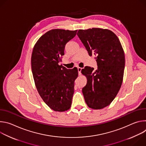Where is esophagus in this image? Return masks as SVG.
Wrapping results in <instances>:
<instances>
[{"label": "esophagus", "mask_w": 146, "mask_h": 146, "mask_svg": "<svg viewBox=\"0 0 146 146\" xmlns=\"http://www.w3.org/2000/svg\"><path fill=\"white\" fill-rule=\"evenodd\" d=\"M77 69H78V75H81V71L82 70V68H77Z\"/></svg>", "instance_id": "1"}]
</instances>
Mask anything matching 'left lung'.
<instances>
[{
  "label": "left lung",
  "instance_id": "8db88e82",
  "mask_svg": "<svg viewBox=\"0 0 146 146\" xmlns=\"http://www.w3.org/2000/svg\"><path fill=\"white\" fill-rule=\"evenodd\" d=\"M77 35L90 56H95L98 65L95 70L89 66L82 69L87 78L82 94L89 108L101 109L110 105L121 87L124 52L118 37L109 29H80Z\"/></svg>",
  "mask_w": 146,
  "mask_h": 146
}]
</instances>
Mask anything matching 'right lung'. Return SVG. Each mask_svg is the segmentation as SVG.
Returning <instances> with one entry per match:
<instances>
[{"label": "right lung", "instance_id": "add662e5", "mask_svg": "<svg viewBox=\"0 0 146 146\" xmlns=\"http://www.w3.org/2000/svg\"><path fill=\"white\" fill-rule=\"evenodd\" d=\"M77 30L52 29L35 44L31 57L33 77L37 90L46 105L55 111H65L72 105L77 69L59 65L66 44Z\"/></svg>", "mask_w": 146, "mask_h": 146}]
</instances>
